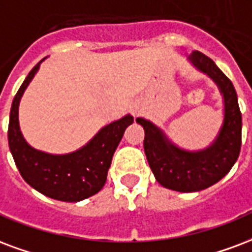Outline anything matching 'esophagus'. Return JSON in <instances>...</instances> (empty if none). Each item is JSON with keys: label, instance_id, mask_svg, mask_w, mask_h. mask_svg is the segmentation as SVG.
<instances>
[{"label": "esophagus", "instance_id": "1", "mask_svg": "<svg viewBox=\"0 0 252 252\" xmlns=\"http://www.w3.org/2000/svg\"><path fill=\"white\" fill-rule=\"evenodd\" d=\"M141 111H143L141 105H140V104H137V102H136V104H133V107H132L131 113L133 115V117H136V116H139V115H140Z\"/></svg>", "mask_w": 252, "mask_h": 252}]
</instances>
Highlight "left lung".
Listing matches in <instances>:
<instances>
[{"label":"left lung","mask_w":252,"mask_h":252,"mask_svg":"<svg viewBox=\"0 0 252 252\" xmlns=\"http://www.w3.org/2000/svg\"><path fill=\"white\" fill-rule=\"evenodd\" d=\"M189 61L215 81L224 97V120L215 141L197 152L180 150L151 121L136 119L144 128V152L155 178L163 187L179 192L202 191L218 183L235 164L242 145V113L231 80L199 50H193Z\"/></svg>","instance_id":"left-lung-1"}]
</instances>
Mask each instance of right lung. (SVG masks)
<instances>
[{
	"label": "right lung",
	"mask_w": 252,
	"mask_h": 252,
	"mask_svg": "<svg viewBox=\"0 0 252 252\" xmlns=\"http://www.w3.org/2000/svg\"><path fill=\"white\" fill-rule=\"evenodd\" d=\"M42 61L44 59L29 72L13 98L7 128L9 148L17 168L29 186L56 200L80 202L104 187L113 154L133 117L126 115L108 124L88 144L72 154L49 155L32 148L20 131L18 104Z\"/></svg>",
	"instance_id": "add662e5"
}]
</instances>
